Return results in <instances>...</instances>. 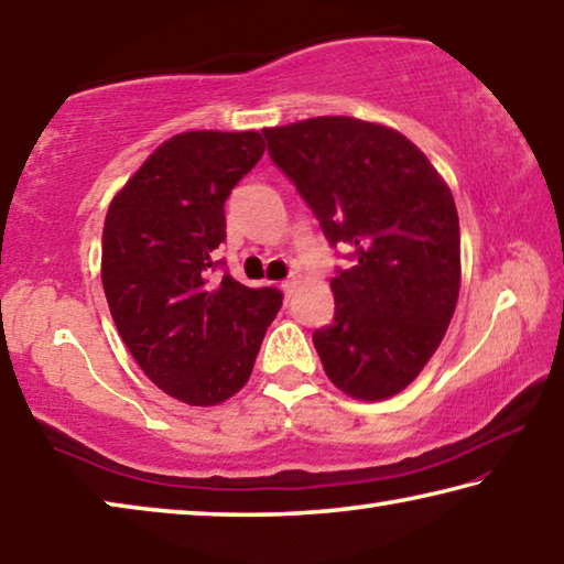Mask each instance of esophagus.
Listing matches in <instances>:
<instances>
[{"label": "esophagus", "mask_w": 564, "mask_h": 564, "mask_svg": "<svg viewBox=\"0 0 564 564\" xmlns=\"http://www.w3.org/2000/svg\"><path fill=\"white\" fill-rule=\"evenodd\" d=\"M294 284H297V280H294V276H288V280H284V282L280 284V290L290 297V294L294 292Z\"/></svg>", "instance_id": "34e87169"}]
</instances>
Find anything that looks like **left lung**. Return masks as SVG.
Wrapping results in <instances>:
<instances>
[{"label": "left lung", "mask_w": 564, "mask_h": 564, "mask_svg": "<svg viewBox=\"0 0 564 564\" xmlns=\"http://www.w3.org/2000/svg\"><path fill=\"white\" fill-rule=\"evenodd\" d=\"M272 162L352 249L332 276L335 319L312 343L332 384L355 400L402 392L435 355L459 294V219L427 156L397 129L312 117L264 129Z\"/></svg>", "instance_id": "obj_1"}]
</instances>
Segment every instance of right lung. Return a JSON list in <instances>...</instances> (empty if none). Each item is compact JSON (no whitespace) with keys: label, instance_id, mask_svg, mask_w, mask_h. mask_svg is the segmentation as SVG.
Segmentation results:
<instances>
[{"label":"right lung","instance_id":"1","mask_svg":"<svg viewBox=\"0 0 564 564\" xmlns=\"http://www.w3.org/2000/svg\"><path fill=\"white\" fill-rule=\"evenodd\" d=\"M262 154L260 132L174 134L107 209L101 284L119 337L160 390L192 408L242 390L282 307L280 290L215 274L225 202Z\"/></svg>","mask_w":564,"mask_h":564}]
</instances>
